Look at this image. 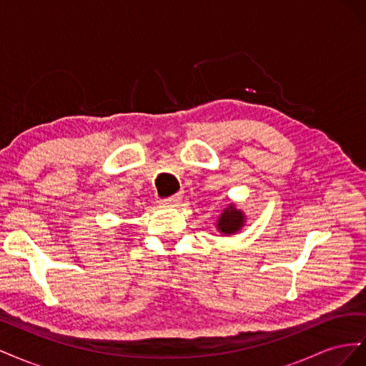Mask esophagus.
Returning a JSON list of instances; mask_svg holds the SVG:
<instances>
[{
  "instance_id": "1",
  "label": "esophagus",
  "mask_w": 366,
  "mask_h": 366,
  "mask_svg": "<svg viewBox=\"0 0 366 366\" xmlns=\"http://www.w3.org/2000/svg\"><path fill=\"white\" fill-rule=\"evenodd\" d=\"M182 197H183L182 192H179V194H175V195H172L169 198H166V200H163V203L168 204V206H177V204H180Z\"/></svg>"
}]
</instances>
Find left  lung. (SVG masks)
Returning a JSON list of instances; mask_svg holds the SVG:
<instances>
[{"label": "left lung", "mask_w": 366, "mask_h": 366, "mask_svg": "<svg viewBox=\"0 0 366 366\" xmlns=\"http://www.w3.org/2000/svg\"><path fill=\"white\" fill-rule=\"evenodd\" d=\"M246 223V215L235 204H229L217 221V229L223 235H234Z\"/></svg>", "instance_id": "obj_1"}]
</instances>
